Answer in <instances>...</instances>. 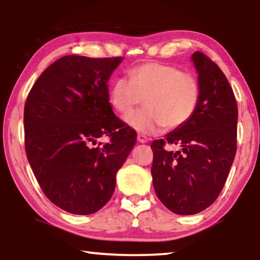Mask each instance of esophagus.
<instances>
[{
	"label": "esophagus",
	"mask_w": 260,
	"mask_h": 260,
	"mask_svg": "<svg viewBox=\"0 0 260 260\" xmlns=\"http://www.w3.org/2000/svg\"><path fill=\"white\" fill-rule=\"evenodd\" d=\"M149 141V139L147 138L146 135H143V134H139L138 135V142L139 143H147Z\"/></svg>",
	"instance_id": "esophagus-1"
}]
</instances>
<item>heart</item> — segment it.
<instances>
[{
  "instance_id": "heart-1",
  "label": "heart",
  "mask_w": 260,
  "mask_h": 260,
  "mask_svg": "<svg viewBox=\"0 0 260 260\" xmlns=\"http://www.w3.org/2000/svg\"><path fill=\"white\" fill-rule=\"evenodd\" d=\"M201 86L197 78L172 65L140 64L128 71V80H114L109 101L118 113L127 114L142 102L146 108L128 114L125 122L143 134L174 129L190 120L200 103Z\"/></svg>"
}]
</instances>
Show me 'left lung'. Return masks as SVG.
Returning <instances> with one entry per match:
<instances>
[{"label": "left lung", "mask_w": 260, "mask_h": 260, "mask_svg": "<svg viewBox=\"0 0 260 260\" xmlns=\"http://www.w3.org/2000/svg\"><path fill=\"white\" fill-rule=\"evenodd\" d=\"M201 86L190 120L153 141L152 183L158 199L175 214H196L222 190L236 153L237 104L225 74L203 52L191 55ZM166 143L180 147L167 152Z\"/></svg>", "instance_id": "8db88e82"}]
</instances>
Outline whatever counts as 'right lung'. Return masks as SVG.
Segmentation results:
<instances>
[{"instance_id": "add662e5", "label": "right lung", "mask_w": 260, "mask_h": 260, "mask_svg": "<svg viewBox=\"0 0 260 260\" xmlns=\"http://www.w3.org/2000/svg\"><path fill=\"white\" fill-rule=\"evenodd\" d=\"M122 59L61 57L39 77L26 100L28 162L45 195L69 213L91 214L108 203L118 170L136 142L135 132L109 102L108 81ZM103 135L110 142L91 147Z\"/></svg>"}]
</instances>
